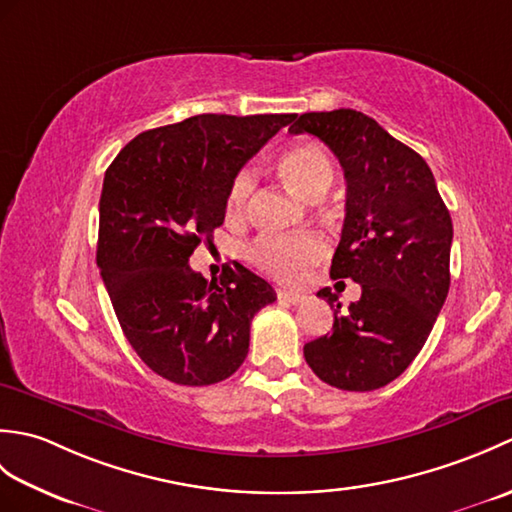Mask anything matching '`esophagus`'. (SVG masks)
<instances>
[{
	"mask_svg": "<svg viewBox=\"0 0 512 512\" xmlns=\"http://www.w3.org/2000/svg\"><path fill=\"white\" fill-rule=\"evenodd\" d=\"M277 299L284 301V303H292V306H297V303H301L303 295H299V292H292V290H277Z\"/></svg>",
	"mask_w": 512,
	"mask_h": 512,
	"instance_id": "1",
	"label": "esophagus"
}]
</instances>
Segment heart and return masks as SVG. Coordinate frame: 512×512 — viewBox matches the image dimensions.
Masks as SVG:
<instances>
[{"label": "heart", "mask_w": 512, "mask_h": 512, "mask_svg": "<svg viewBox=\"0 0 512 512\" xmlns=\"http://www.w3.org/2000/svg\"><path fill=\"white\" fill-rule=\"evenodd\" d=\"M279 176L303 200L319 202L334 182V165L319 145H301L286 151L279 160ZM257 189V171L242 167L228 187V209L242 213L248 209ZM246 255L257 268L279 281H297L306 268L325 255L323 239L317 235L279 237L264 235L246 248Z\"/></svg>", "instance_id": "heart-1"}]
</instances>
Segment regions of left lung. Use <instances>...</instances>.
<instances>
[{"label": "left lung", "mask_w": 512, "mask_h": 512, "mask_svg": "<svg viewBox=\"0 0 512 512\" xmlns=\"http://www.w3.org/2000/svg\"><path fill=\"white\" fill-rule=\"evenodd\" d=\"M288 132L317 136L341 162L345 220L330 275L361 284L343 314L330 288L317 292L336 308L334 325L303 356L336 389L385 387L418 356L449 295V209L424 158L363 112H308Z\"/></svg>", "instance_id": "8db88e82"}]
</instances>
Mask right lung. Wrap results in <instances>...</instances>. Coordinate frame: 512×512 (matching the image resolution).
Instances as JSON below:
<instances>
[{"instance_id": "obj_1", "label": "right lung", "mask_w": 512, "mask_h": 512, "mask_svg": "<svg viewBox=\"0 0 512 512\" xmlns=\"http://www.w3.org/2000/svg\"><path fill=\"white\" fill-rule=\"evenodd\" d=\"M295 114H200L138 134L105 171L96 264L134 352L176 385L235 374L250 321L277 299L244 266L206 281L189 266L222 226L228 187Z\"/></svg>"}]
</instances>
